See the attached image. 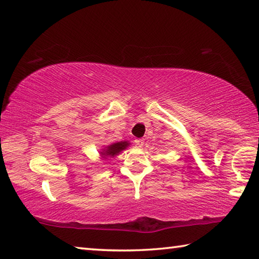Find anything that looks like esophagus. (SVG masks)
<instances>
[{
  "label": "esophagus",
  "instance_id": "1",
  "mask_svg": "<svg viewBox=\"0 0 259 259\" xmlns=\"http://www.w3.org/2000/svg\"><path fill=\"white\" fill-rule=\"evenodd\" d=\"M135 143H136V145L138 146V147H143V146H144V139L137 138V139L135 140Z\"/></svg>",
  "mask_w": 259,
  "mask_h": 259
}]
</instances>
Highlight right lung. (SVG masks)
<instances>
[{"instance_id":"right-lung-1","label":"right lung","mask_w":259,"mask_h":259,"mask_svg":"<svg viewBox=\"0 0 259 259\" xmlns=\"http://www.w3.org/2000/svg\"><path fill=\"white\" fill-rule=\"evenodd\" d=\"M130 144L128 142H119V143H114L110 146H106V147L103 149L102 155L103 157L106 158L107 156L110 157H114L115 155L119 154L122 150H124L126 147H128Z\"/></svg>"}]
</instances>
